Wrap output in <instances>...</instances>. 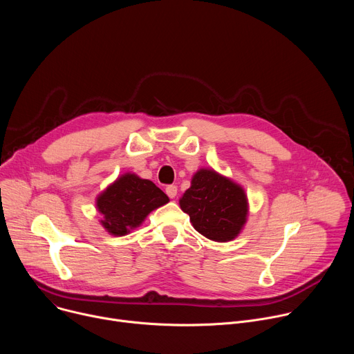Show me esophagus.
I'll list each match as a JSON object with an SVG mask.
<instances>
[{
  "mask_svg": "<svg viewBox=\"0 0 354 354\" xmlns=\"http://www.w3.org/2000/svg\"><path fill=\"white\" fill-rule=\"evenodd\" d=\"M165 192H167V194H168L171 198H175L176 194H178V187H176L175 185H169V186H167Z\"/></svg>",
  "mask_w": 354,
  "mask_h": 354,
  "instance_id": "esophagus-1",
  "label": "esophagus"
}]
</instances>
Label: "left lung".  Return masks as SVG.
Instances as JSON below:
<instances>
[{"label":"left lung","mask_w":354,"mask_h":354,"mask_svg":"<svg viewBox=\"0 0 354 354\" xmlns=\"http://www.w3.org/2000/svg\"><path fill=\"white\" fill-rule=\"evenodd\" d=\"M179 206L197 232L216 242L235 239L249 214L245 189L213 168H200L192 176Z\"/></svg>","instance_id":"left-lung-1"}]
</instances>
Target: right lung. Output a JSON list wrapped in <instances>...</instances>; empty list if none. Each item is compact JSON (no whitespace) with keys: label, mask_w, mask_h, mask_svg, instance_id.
Masks as SVG:
<instances>
[{"label":"right lung","mask_w":354,"mask_h":354,"mask_svg":"<svg viewBox=\"0 0 354 354\" xmlns=\"http://www.w3.org/2000/svg\"><path fill=\"white\" fill-rule=\"evenodd\" d=\"M168 201L169 197L154 182L126 172L96 196L95 206L102 216L99 223L106 232L123 236L140 227L151 212Z\"/></svg>","instance_id":"1"}]
</instances>
